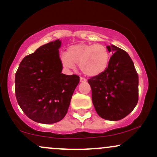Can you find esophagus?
<instances>
[{
    "instance_id": "esophagus-1",
    "label": "esophagus",
    "mask_w": 157,
    "mask_h": 157,
    "mask_svg": "<svg viewBox=\"0 0 157 157\" xmlns=\"http://www.w3.org/2000/svg\"><path fill=\"white\" fill-rule=\"evenodd\" d=\"M87 82V79L82 78V77H80V82Z\"/></svg>"
}]
</instances>
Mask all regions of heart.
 I'll list each match as a JSON object with an SVG mask.
<instances>
[{
  "instance_id": "1",
  "label": "heart",
  "mask_w": 157,
  "mask_h": 157,
  "mask_svg": "<svg viewBox=\"0 0 157 157\" xmlns=\"http://www.w3.org/2000/svg\"><path fill=\"white\" fill-rule=\"evenodd\" d=\"M110 52L105 45L78 43L70 46L61 54V64L68 70L78 64L81 71L90 77L105 73L110 63Z\"/></svg>"
}]
</instances>
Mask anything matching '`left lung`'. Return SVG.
<instances>
[{"label": "left lung", "mask_w": 157, "mask_h": 157, "mask_svg": "<svg viewBox=\"0 0 157 157\" xmlns=\"http://www.w3.org/2000/svg\"><path fill=\"white\" fill-rule=\"evenodd\" d=\"M113 56L105 73L88 79L95 110L102 119L118 121L135 108L138 102L139 78L128 53L111 44Z\"/></svg>", "instance_id": "1"}]
</instances>
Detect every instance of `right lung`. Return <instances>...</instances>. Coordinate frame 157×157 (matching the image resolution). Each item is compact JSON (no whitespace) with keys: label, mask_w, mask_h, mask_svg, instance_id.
I'll list each match as a JSON object with an SVG mask.
<instances>
[{"label":"right lung","mask_w":157,"mask_h":157,"mask_svg":"<svg viewBox=\"0 0 157 157\" xmlns=\"http://www.w3.org/2000/svg\"><path fill=\"white\" fill-rule=\"evenodd\" d=\"M61 40L40 46L22 60L15 73V96L32 120L42 124L61 121L69 108L79 76L61 73Z\"/></svg>","instance_id":"add662e5"}]
</instances>
